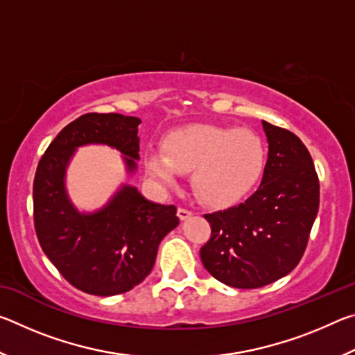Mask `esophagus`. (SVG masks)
<instances>
[{
	"label": "esophagus",
	"instance_id": "34e87169",
	"mask_svg": "<svg viewBox=\"0 0 355 355\" xmlns=\"http://www.w3.org/2000/svg\"><path fill=\"white\" fill-rule=\"evenodd\" d=\"M177 214H178V218L182 219V220H186L188 218H191L192 216V211L191 209H188V208H184V207H180L178 209H177Z\"/></svg>",
	"mask_w": 355,
	"mask_h": 355
}]
</instances>
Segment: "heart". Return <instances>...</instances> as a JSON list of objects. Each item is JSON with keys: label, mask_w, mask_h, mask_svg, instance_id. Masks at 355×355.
Returning a JSON list of instances; mask_svg holds the SVG:
<instances>
[{"label": "heart", "mask_w": 355, "mask_h": 355, "mask_svg": "<svg viewBox=\"0 0 355 355\" xmlns=\"http://www.w3.org/2000/svg\"><path fill=\"white\" fill-rule=\"evenodd\" d=\"M266 164L261 137L250 130L192 125L167 136L163 153H150L147 172L164 184L191 172V188L211 207L236 203L260 180Z\"/></svg>", "instance_id": "heart-1"}]
</instances>
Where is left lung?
<instances>
[{
	"instance_id": "8db88e82",
	"label": "left lung",
	"mask_w": 355,
	"mask_h": 355,
	"mask_svg": "<svg viewBox=\"0 0 355 355\" xmlns=\"http://www.w3.org/2000/svg\"><path fill=\"white\" fill-rule=\"evenodd\" d=\"M269 152L261 184L244 203L203 214L211 238L200 249L207 271L252 290L285 277L302 258L320 208V180L299 137L263 120Z\"/></svg>"
}]
</instances>
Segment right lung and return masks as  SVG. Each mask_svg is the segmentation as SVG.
<instances>
[{
	"label": "right lung",
	"instance_id": "add662e5",
	"mask_svg": "<svg viewBox=\"0 0 355 355\" xmlns=\"http://www.w3.org/2000/svg\"><path fill=\"white\" fill-rule=\"evenodd\" d=\"M137 117L89 112L69 123L45 150L33 186L34 227L42 250L62 277L94 296H114L139 285L152 271L158 245L178 225L175 205L147 200L123 184L95 213H80L65 191L75 150L105 144L125 155L128 172L139 159Z\"/></svg>",
	"mask_w": 355,
	"mask_h": 355
}]
</instances>
